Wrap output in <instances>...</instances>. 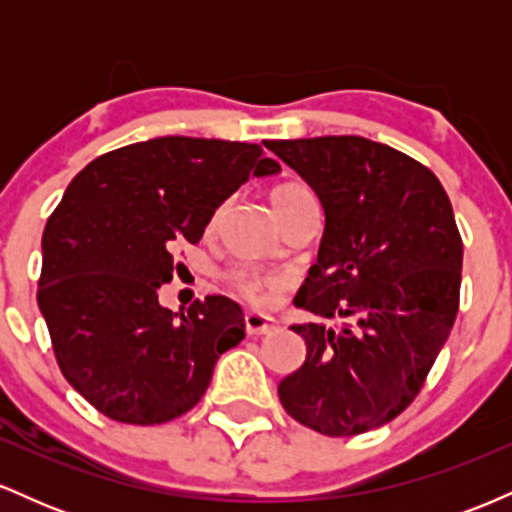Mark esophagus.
I'll use <instances>...</instances> for the list:
<instances>
[{
	"mask_svg": "<svg viewBox=\"0 0 512 512\" xmlns=\"http://www.w3.org/2000/svg\"><path fill=\"white\" fill-rule=\"evenodd\" d=\"M274 327H276L274 317L262 315V313H245V330H248V334H252V337H260V334L272 332Z\"/></svg>",
	"mask_w": 512,
	"mask_h": 512,
	"instance_id": "obj_1",
	"label": "esophagus"
}]
</instances>
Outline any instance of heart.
<instances>
[{
  "label": "heart",
  "instance_id": "b5f03b06",
  "mask_svg": "<svg viewBox=\"0 0 512 512\" xmlns=\"http://www.w3.org/2000/svg\"><path fill=\"white\" fill-rule=\"evenodd\" d=\"M305 192H308V190H305L303 185H296V182H289V185L276 187V190L272 192L274 209L279 211L286 202H291V199L305 195ZM231 281H233V286H236V289L243 293L245 298H250V301H255V303L264 301V298H267V293L276 286L274 276L255 272V269H236V272H231Z\"/></svg>",
  "mask_w": 512,
  "mask_h": 512
}]
</instances>
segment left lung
<instances>
[{
	"label": "left lung",
	"mask_w": 512,
	"mask_h": 512,
	"mask_svg": "<svg viewBox=\"0 0 512 512\" xmlns=\"http://www.w3.org/2000/svg\"><path fill=\"white\" fill-rule=\"evenodd\" d=\"M325 209L317 262L293 298L342 327L293 325L305 361L279 383L298 424L330 438L385 426L414 402L460 305L462 238L436 175L363 137L264 142Z\"/></svg>",
	"instance_id": "left-lung-1"
}]
</instances>
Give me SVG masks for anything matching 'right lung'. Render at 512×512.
I'll use <instances>...</instances> for the list:
<instances>
[{
	"label": "right lung",
	"instance_id": "obj_1",
	"mask_svg": "<svg viewBox=\"0 0 512 512\" xmlns=\"http://www.w3.org/2000/svg\"><path fill=\"white\" fill-rule=\"evenodd\" d=\"M279 170L257 144L156 137L98 156L69 182L43 233L38 308L67 383L108 419L154 426L185 414L245 337L231 298L178 315L158 289L180 243H199L243 182Z\"/></svg>",
	"mask_w": 512,
	"mask_h": 512
}]
</instances>
